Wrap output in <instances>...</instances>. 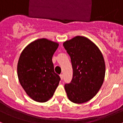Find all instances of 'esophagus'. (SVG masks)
<instances>
[{
	"instance_id": "esophagus-1",
	"label": "esophagus",
	"mask_w": 123,
	"mask_h": 123,
	"mask_svg": "<svg viewBox=\"0 0 123 123\" xmlns=\"http://www.w3.org/2000/svg\"><path fill=\"white\" fill-rule=\"evenodd\" d=\"M60 78H61V80H62L63 78V75L61 74L60 75Z\"/></svg>"
}]
</instances>
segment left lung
<instances>
[{
    "mask_svg": "<svg viewBox=\"0 0 123 123\" xmlns=\"http://www.w3.org/2000/svg\"><path fill=\"white\" fill-rule=\"evenodd\" d=\"M63 46L70 56L73 74L65 89L70 101L82 104L92 99L104 81L105 64L100 50L86 37L76 36L65 41Z\"/></svg>",
    "mask_w": 123,
    "mask_h": 123,
    "instance_id": "obj_1",
    "label": "left lung"
}]
</instances>
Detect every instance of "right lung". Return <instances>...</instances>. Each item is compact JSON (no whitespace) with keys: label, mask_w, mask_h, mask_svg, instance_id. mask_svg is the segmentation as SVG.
Here are the masks:
<instances>
[{"label":"right lung","mask_w":123,"mask_h":123,"mask_svg":"<svg viewBox=\"0 0 123 123\" xmlns=\"http://www.w3.org/2000/svg\"><path fill=\"white\" fill-rule=\"evenodd\" d=\"M58 44L45 38L27 45L17 65L19 83L28 96L38 102H45L54 95L60 78L54 71L52 56Z\"/></svg>","instance_id":"right-lung-1"}]
</instances>
